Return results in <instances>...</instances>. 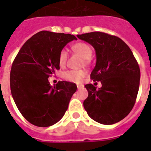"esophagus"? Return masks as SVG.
I'll return each instance as SVG.
<instances>
[{"instance_id": "1", "label": "esophagus", "mask_w": 151, "mask_h": 151, "mask_svg": "<svg viewBox=\"0 0 151 151\" xmlns=\"http://www.w3.org/2000/svg\"><path fill=\"white\" fill-rule=\"evenodd\" d=\"M84 86L82 85H77V88H78V89H80V88H82Z\"/></svg>"}]
</instances>
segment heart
<instances>
[{"mask_svg":"<svg viewBox=\"0 0 151 151\" xmlns=\"http://www.w3.org/2000/svg\"><path fill=\"white\" fill-rule=\"evenodd\" d=\"M73 50L77 54H79L85 60V63H88L89 59L91 57L92 49L88 44L84 42H78L75 44L72 47ZM68 60V51L66 49L63 48L60 51L58 61H59L60 66L61 67L66 66ZM86 71L84 69H78V70H68L63 73L64 78L69 82H76L78 83L82 81V78L85 76Z\"/></svg>","mask_w":151,"mask_h":151,"instance_id":"obj_1","label":"heart"}]
</instances>
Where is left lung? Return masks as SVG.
<instances>
[{
  "instance_id": "1",
  "label": "left lung",
  "mask_w": 151,
  "mask_h": 151,
  "mask_svg": "<svg viewBox=\"0 0 151 151\" xmlns=\"http://www.w3.org/2000/svg\"><path fill=\"white\" fill-rule=\"evenodd\" d=\"M95 49L97 62L91 78L101 82L97 89L87 84L83 105L89 116L104 125L116 123L132 110L140 84V68L132 52L121 38L101 32L78 35Z\"/></svg>"
}]
</instances>
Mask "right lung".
<instances>
[{
  "instance_id": "right-lung-1",
  "label": "right lung",
  "mask_w": 151,
  "mask_h": 151,
  "mask_svg": "<svg viewBox=\"0 0 151 151\" xmlns=\"http://www.w3.org/2000/svg\"><path fill=\"white\" fill-rule=\"evenodd\" d=\"M76 39L70 34L41 31L22 45L13 60L10 78L12 96L21 114L32 125H54L67 110L76 85L59 81L52 87L48 78L60 69V51Z\"/></svg>"
}]
</instances>
